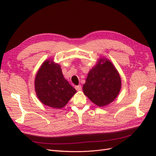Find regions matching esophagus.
I'll list each match as a JSON object with an SVG mask.
<instances>
[{
    "label": "esophagus",
    "mask_w": 156,
    "mask_h": 156,
    "mask_svg": "<svg viewBox=\"0 0 156 156\" xmlns=\"http://www.w3.org/2000/svg\"><path fill=\"white\" fill-rule=\"evenodd\" d=\"M75 89L77 90V91L81 90V89H82V87H81V85H77V86H75Z\"/></svg>",
    "instance_id": "esophagus-1"
}]
</instances>
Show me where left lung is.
<instances>
[{
    "instance_id": "obj_1",
    "label": "left lung",
    "mask_w": 156,
    "mask_h": 156,
    "mask_svg": "<svg viewBox=\"0 0 156 156\" xmlns=\"http://www.w3.org/2000/svg\"><path fill=\"white\" fill-rule=\"evenodd\" d=\"M121 88V79L119 72L108 60L90 71L83 92L96 105L103 107L109 104L119 94Z\"/></svg>"
}]
</instances>
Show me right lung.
<instances>
[{"label": "right lung", "instance_id": "1", "mask_svg": "<svg viewBox=\"0 0 156 156\" xmlns=\"http://www.w3.org/2000/svg\"><path fill=\"white\" fill-rule=\"evenodd\" d=\"M37 98L44 105L61 108L67 104L76 90L64 78L60 65L47 60L41 65L35 79Z\"/></svg>", "mask_w": 156, "mask_h": 156}]
</instances>
